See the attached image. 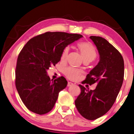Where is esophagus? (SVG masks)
Returning <instances> with one entry per match:
<instances>
[{
  "label": "esophagus",
  "instance_id": "obj_1",
  "mask_svg": "<svg viewBox=\"0 0 134 134\" xmlns=\"http://www.w3.org/2000/svg\"><path fill=\"white\" fill-rule=\"evenodd\" d=\"M74 84L72 83H71V82H68V86H72V85H73Z\"/></svg>",
  "mask_w": 134,
  "mask_h": 134
}]
</instances>
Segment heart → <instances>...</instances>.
I'll use <instances>...</instances> for the list:
<instances>
[{
	"label": "heart",
	"mask_w": 134,
	"mask_h": 134,
	"mask_svg": "<svg viewBox=\"0 0 134 134\" xmlns=\"http://www.w3.org/2000/svg\"><path fill=\"white\" fill-rule=\"evenodd\" d=\"M78 47L84 61L91 62L97 57V52L94 46L88 42H81L78 44ZM69 48L66 46L64 49L61 56V60H64L68 54ZM63 74L67 78L71 80H77L83 75V71L80 69L72 67H66L63 69Z\"/></svg>",
	"instance_id": "obj_1"
}]
</instances>
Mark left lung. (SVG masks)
Returning <instances> with one entry per match:
<instances>
[{"label":"left lung","instance_id":"1","mask_svg":"<svg viewBox=\"0 0 134 134\" xmlns=\"http://www.w3.org/2000/svg\"><path fill=\"white\" fill-rule=\"evenodd\" d=\"M96 44L100 61L86 75L83 83H97L94 90L79 86L81 93L75 100L77 110L87 120H94L111 108L120 92L124 79V60L119 51L105 38L90 37Z\"/></svg>","mask_w":134,"mask_h":134}]
</instances>
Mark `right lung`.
I'll return each instance as SVG.
<instances>
[{"label": "right lung", "instance_id": "1", "mask_svg": "<svg viewBox=\"0 0 134 134\" xmlns=\"http://www.w3.org/2000/svg\"><path fill=\"white\" fill-rule=\"evenodd\" d=\"M81 37V34L46 32L32 38L22 48L17 58L15 86L31 111L43 115L53 109L68 82L63 77L51 80L47 70L60 60L68 44Z\"/></svg>", "mask_w": 134, "mask_h": 134}]
</instances>
